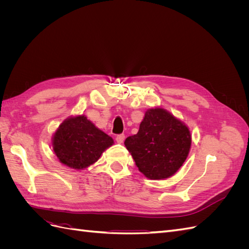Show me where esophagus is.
Instances as JSON below:
<instances>
[{
    "label": "esophagus",
    "instance_id": "obj_1",
    "mask_svg": "<svg viewBox=\"0 0 249 249\" xmlns=\"http://www.w3.org/2000/svg\"><path fill=\"white\" fill-rule=\"evenodd\" d=\"M124 134L117 135V136H116V141H117V143H120V144H122V143L124 142Z\"/></svg>",
    "mask_w": 249,
    "mask_h": 249
}]
</instances>
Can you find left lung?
I'll use <instances>...</instances> for the list:
<instances>
[{
  "label": "left lung",
  "instance_id": "8db88e82",
  "mask_svg": "<svg viewBox=\"0 0 249 249\" xmlns=\"http://www.w3.org/2000/svg\"><path fill=\"white\" fill-rule=\"evenodd\" d=\"M188 125L163 108L147 109L139 131L124 145L139 171L149 179H165L182 167L191 148Z\"/></svg>",
  "mask_w": 249,
  "mask_h": 249
}]
</instances>
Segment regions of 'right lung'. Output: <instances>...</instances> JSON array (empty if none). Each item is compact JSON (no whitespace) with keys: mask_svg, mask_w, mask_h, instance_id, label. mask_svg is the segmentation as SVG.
<instances>
[{"mask_svg":"<svg viewBox=\"0 0 249 249\" xmlns=\"http://www.w3.org/2000/svg\"><path fill=\"white\" fill-rule=\"evenodd\" d=\"M114 144L84 114L67 117L53 134V150L59 162L67 167L82 170L100 159L102 154Z\"/></svg>","mask_w":249,"mask_h":249,"instance_id":"1","label":"right lung"}]
</instances>
